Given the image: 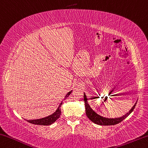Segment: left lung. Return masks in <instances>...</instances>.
<instances>
[{
	"label": "left lung",
	"instance_id": "1",
	"mask_svg": "<svg viewBox=\"0 0 148 148\" xmlns=\"http://www.w3.org/2000/svg\"><path fill=\"white\" fill-rule=\"evenodd\" d=\"M84 101H85V109H86V114H87V117L92 122H94V123L99 124V125H103V126H110V125H115L121 122L122 120H124L126 118L129 116L130 114L134 109L136 103L134 105L132 108L126 114H125L123 116L118 118V119H106V118H104L101 116L99 114L93 111L92 108L90 107L89 104L87 103V97H86V95L85 93H84Z\"/></svg>",
	"mask_w": 148,
	"mask_h": 148
}]
</instances>
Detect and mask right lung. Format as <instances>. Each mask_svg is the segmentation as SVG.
<instances>
[{"mask_svg":"<svg viewBox=\"0 0 148 148\" xmlns=\"http://www.w3.org/2000/svg\"><path fill=\"white\" fill-rule=\"evenodd\" d=\"M71 93V91H70L67 93L66 96L65 97L64 100H65L69 96V95ZM62 103H61L60 106H59L58 108L57 109V110L53 114H52L51 115L49 116L44 118V119H38V120H27V121L29 123L33 124H36V125H44V126H48V125H50L53 124L54 122H56L57 120H58L59 118H60L61 111V106L62 104Z\"/></svg>","mask_w":148,"mask_h":148,"instance_id":"1","label":"right lung"}]
</instances>
